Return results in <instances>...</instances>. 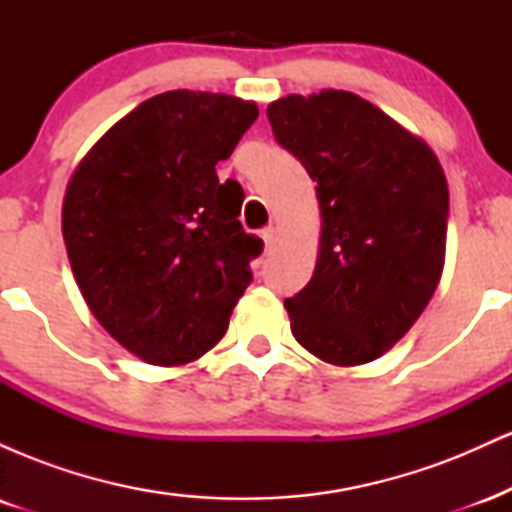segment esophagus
<instances>
[{"mask_svg":"<svg viewBox=\"0 0 512 512\" xmlns=\"http://www.w3.org/2000/svg\"><path fill=\"white\" fill-rule=\"evenodd\" d=\"M262 240H264V245H267V248H272V245L276 243V228L274 226H267L262 231Z\"/></svg>","mask_w":512,"mask_h":512,"instance_id":"esophagus-1","label":"esophagus"}]
</instances>
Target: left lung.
<instances>
[{
	"instance_id": "left-lung-1",
	"label": "left lung",
	"mask_w": 512,
	"mask_h": 512,
	"mask_svg": "<svg viewBox=\"0 0 512 512\" xmlns=\"http://www.w3.org/2000/svg\"><path fill=\"white\" fill-rule=\"evenodd\" d=\"M269 125L317 182L322 231L313 279L286 298L291 332L334 366L390 351L436 291L448 182L436 154L349 91L269 103Z\"/></svg>"
}]
</instances>
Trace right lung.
Listing matches in <instances>:
<instances>
[{"label":"right lung","instance_id":"1","mask_svg":"<svg viewBox=\"0 0 512 512\" xmlns=\"http://www.w3.org/2000/svg\"><path fill=\"white\" fill-rule=\"evenodd\" d=\"M260 110L226 93L166 91L115 122L67 185L62 236L81 296L154 366L207 354L228 330L264 243L240 226L243 190L221 185Z\"/></svg>","mask_w":512,"mask_h":512}]
</instances>
